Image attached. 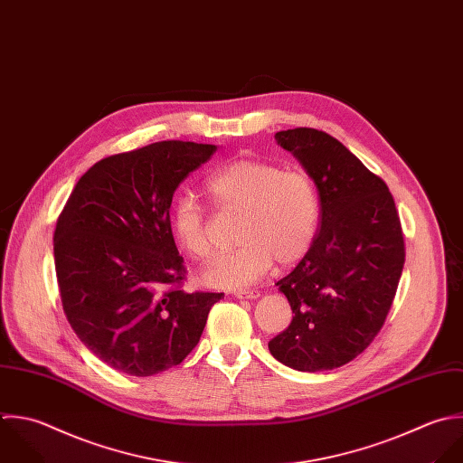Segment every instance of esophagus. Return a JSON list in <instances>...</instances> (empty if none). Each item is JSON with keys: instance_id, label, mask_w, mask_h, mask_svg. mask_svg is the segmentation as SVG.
<instances>
[{"instance_id": "esophagus-1", "label": "esophagus", "mask_w": 463, "mask_h": 463, "mask_svg": "<svg viewBox=\"0 0 463 463\" xmlns=\"http://www.w3.org/2000/svg\"><path fill=\"white\" fill-rule=\"evenodd\" d=\"M236 298H243V299H256L260 298L258 290H234Z\"/></svg>"}]
</instances>
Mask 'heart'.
<instances>
[{
  "mask_svg": "<svg viewBox=\"0 0 463 463\" xmlns=\"http://www.w3.org/2000/svg\"><path fill=\"white\" fill-rule=\"evenodd\" d=\"M216 207L241 211L236 241L202 272L216 288H243L260 281L272 267L299 261L310 249L321 214L312 176L303 169L258 158H241L216 171L205 184ZM171 227L180 247L196 260L211 254L207 214L191 194H180L171 207Z\"/></svg>",
  "mask_w": 463,
  "mask_h": 463,
  "instance_id": "obj_1",
  "label": "heart"
}]
</instances>
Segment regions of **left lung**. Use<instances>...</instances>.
Masks as SVG:
<instances>
[{
  "label": "left lung",
  "mask_w": 463,
  "mask_h": 463,
  "mask_svg": "<svg viewBox=\"0 0 463 463\" xmlns=\"http://www.w3.org/2000/svg\"><path fill=\"white\" fill-rule=\"evenodd\" d=\"M316 182L319 232L299 265L278 281L292 323L270 354L299 372H326L361 355L392 310L406 261L395 200L332 135L314 128L276 133Z\"/></svg>",
  "instance_id": "left-lung-1"
}]
</instances>
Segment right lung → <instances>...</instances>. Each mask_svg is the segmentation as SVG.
<instances>
[{
    "mask_svg": "<svg viewBox=\"0 0 463 463\" xmlns=\"http://www.w3.org/2000/svg\"><path fill=\"white\" fill-rule=\"evenodd\" d=\"M216 146L155 142L109 155L75 184L53 232L64 316L108 366L151 377L198 345L216 292H185L169 207Z\"/></svg>",
    "mask_w": 463,
    "mask_h": 463,
    "instance_id": "1",
    "label": "right lung"
}]
</instances>
